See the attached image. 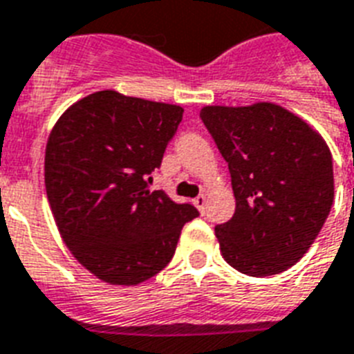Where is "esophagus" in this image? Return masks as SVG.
Instances as JSON below:
<instances>
[{
	"label": "esophagus",
	"mask_w": 354,
	"mask_h": 354,
	"mask_svg": "<svg viewBox=\"0 0 354 354\" xmlns=\"http://www.w3.org/2000/svg\"><path fill=\"white\" fill-rule=\"evenodd\" d=\"M193 204L198 207L200 213H205V204H207V196L205 194H198L196 198L193 200Z\"/></svg>",
	"instance_id": "esophagus-1"
}]
</instances>
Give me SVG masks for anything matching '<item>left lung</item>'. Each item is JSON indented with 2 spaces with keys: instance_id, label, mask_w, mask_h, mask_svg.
I'll use <instances>...</instances> for the list:
<instances>
[{
  "instance_id": "obj_1",
  "label": "left lung",
  "mask_w": 354,
  "mask_h": 354,
  "mask_svg": "<svg viewBox=\"0 0 354 354\" xmlns=\"http://www.w3.org/2000/svg\"><path fill=\"white\" fill-rule=\"evenodd\" d=\"M200 118L227 161L236 202L232 221L215 227L222 255L252 277L285 272L307 253L329 216V147L274 102L204 106Z\"/></svg>"
}]
</instances>
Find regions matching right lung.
<instances>
[{"label":"right lung","mask_w":354,"mask_h":354,"mask_svg":"<svg viewBox=\"0 0 354 354\" xmlns=\"http://www.w3.org/2000/svg\"><path fill=\"white\" fill-rule=\"evenodd\" d=\"M183 108L95 91L66 110L46 147V191L66 246L97 279L139 285L171 263L198 216L147 180L161 165Z\"/></svg>","instance_id":"1"}]
</instances>
